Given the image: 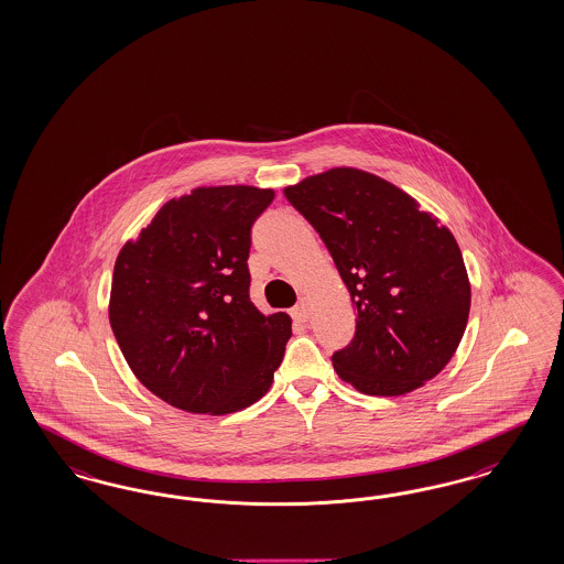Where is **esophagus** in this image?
I'll list each match as a JSON object with an SVG mask.
<instances>
[{"label":"esophagus","instance_id":"esophagus-1","mask_svg":"<svg viewBox=\"0 0 564 564\" xmlns=\"http://www.w3.org/2000/svg\"><path fill=\"white\" fill-rule=\"evenodd\" d=\"M291 316H293L295 323H306L307 318H310V304H307L306 297H302L297 302V306L291 310Z\"/></svg>","mask_w":564,"mask_h":564}]
</instances>
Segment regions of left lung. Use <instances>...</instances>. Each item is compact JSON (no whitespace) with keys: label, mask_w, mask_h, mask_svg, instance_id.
<instances>
[{"label":"left lung","mask_w":564,"mask_h":564,"mask_svg":"<svg viewBox=\"0 0 564 564\" xmlns=\"http://www.w3.org/2000/svg\"><path fill=\"white\" fill-rule=\"evenodd\" d=\"M325 241L358 310L333 366L359 393L424 387L462 343L471 288L453 234L391 182L354 167L283 189Z\"/></svg>","instance_id":"left-lung-1"}]
</instances>
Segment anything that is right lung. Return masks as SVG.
Returning a JSON list of instances; mask_svg holds the SVG:
<instances>
[{
    "instance_id": "add662e5",
    "label": "right lung",
    "mask_w": 564,
    "mask_h": 564,
    "mask_svg": "<svg viewBox=\"0 0 564 564\" xmlns=\"http://www.w3.org/2000/svg\"><path fill=\"white\" fill-rule=\"evenodd\" d=\"M273 189L173 198L116 260L109 323L138 380L177 410L225 415L271 389L291 318L250 300V231Z\"/></svg>"
}]
</instances>
